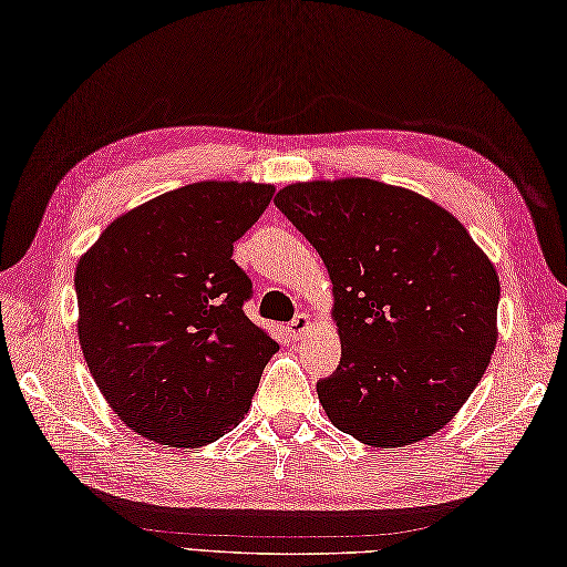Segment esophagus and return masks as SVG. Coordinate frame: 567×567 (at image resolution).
<instances>
[{
	"mask_svg": "<svg viewBox=\"0 0 567 567\" xmlns=\"http://www.w3.org/2000/svg\"><path fill=\"white\" fill-rule=\"evenodd\" d=\"M288 330H291V334L296 340H300L303 338V334L310 330V318L306 316V313H298L293 320H291V326H288Z\"/></svg>",
	"mask_w": 567,
	"mask_h": 567,
	"instance_id": "1",
	"label": "esophagus"
}]
</instances>
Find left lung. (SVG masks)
<instances>
[{
	"label": "left lung",
	"mask_w": 567,
	"mask_h": 567,
	"mask_svg": "<svg viewBox=\"0 0 567 567\" xmlns=\"http://www.w3.org/2000/svg\"><path fill=\"white\" fill-rule=\"evenodd\" d=\"M274 203L332 281L342 357L318 399L334 429L372 447L441 431L496 348L487 254L445 207L379 181L293 183Z\"/></svg>",
	"instance_id": "left-lung-1"
}]
</instances>
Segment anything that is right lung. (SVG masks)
<instances>
[{
  "label": "right lung",
  "instance_id": "obj_1",
  "mask_svg": "<svg viewBox=\"0 0 567 567\" xmlns=\"http://www.w3.org/2000/svg\"><path fill=\"white\" fill-rule=\"evenodd\" d=\"M271 198L267 183H193L124 213L80 257V348L134 433L200 447L245 419L279 344L245 316L251 281L233 249Z\"/></svg>",
  "mask_w": 567,
  "mask_h": 567
}]
</instances>
